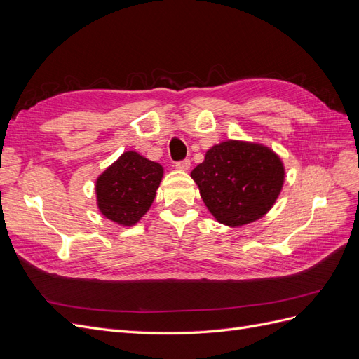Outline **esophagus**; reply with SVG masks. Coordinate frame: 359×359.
I'll return each mask as SVG.
<instances>
[{
	"label": "esophagus",
	"mask_w": 359,
	"mask_h": 359,
	"mask_svg": "<svg viewBox=\"0 0 359 359\" xmlns=\"http://www.w3.org/2000/svg\"><path fill=\"white\" fill-rule=\"evenodd\" d=\"M175 168L178 169V170H189V168H190V160H181V161H177L175 163Z\"/></svg>",
	"instance_id": "1"
}]
</instances>
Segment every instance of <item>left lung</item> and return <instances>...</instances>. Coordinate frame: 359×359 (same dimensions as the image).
I'll return each mask as SVG.
<instances>
[{"label":"left lung","instance_id":"left-lung-1","mask_svg":"<svg viewBox=\"0 0 359 359\" xmlns=\"http://www.w3.org/2000/svg\"><path fill=\"white\" fill-rule=\"evenodd\" d=\"M191 178L217 222L243 226L271 210L283 187L285 168L264 145L227 140L206 151Z\"/></svg>","mask_w":359,"mask_h":359}]
</instances>
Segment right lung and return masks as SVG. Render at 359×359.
<instances>
[{
	"label": "right lung",
	"mask_w": 359,
	"mask_h": 359,
	"mask_svg": "<svg viewBox=\"0 0 359 359\" xmlns=\"http://www.w3.org/2000/svg\"><path fill=\"white\" fill-rule=\"evenodd\" d=\"M161 177L158 163L127 151L95 182L99 210L118 224L137 223L153 203Z\"/></svg>",
	"instance_id": "add662e5"
}]
</instances>
